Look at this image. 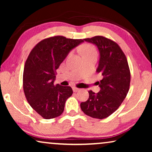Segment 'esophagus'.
Returning <instances> with one entry per match:
<instances>
[{
	"instance_id": "1",
	"label": "esophagus",
	"mask_w": 152,
	"mask_h": 152,
	"mask_svg": "<svg viewBox=\"0 0 152 152\" xmlns=\"http://www.w3.org/2000/svg\"><path fill=\"white\" fill-rule=\"evenodd\" d=\"M72 90H73L74 92L76 93V92H78V91H80V88H77V87H73V88H72Z\"/></svg>"
}]
</instances>
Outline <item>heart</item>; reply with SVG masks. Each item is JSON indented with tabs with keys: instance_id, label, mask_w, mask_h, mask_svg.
<instances>
[{
	"instance_id": "1",
	"label": "heart",
	"mask_w": 152,
	"mask_h": 152,
	"mask_svg": "<svg viewBox=\"0 0 152 152\" xmlns=\"http://www.w3.org/2000/svg\"><path fill=\"white\" fill-rule=\"evenodd\" d=\"M82 55H84V54L96 53V50H95V48L93 46V45L88 44V45H85L82 47Z\"/></svg>"
}]
</instances>
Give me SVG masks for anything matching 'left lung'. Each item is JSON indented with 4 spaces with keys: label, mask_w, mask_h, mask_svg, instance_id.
I'll list each match as a JSON object with an SVG mask.
<instances>
[{
    "label": "left lung",
    "mask_w": 152,
    "mask_h": 152,
    "mask_svg": "<svg viewBox=\"0 0 152 152\" xmlns=\"http://www.w3.org/2000/svg\"><path fill=\"white\" fill-rule=\"evenodd\" d=\"M96 45L100 54L97 72L102 75L95 93L88 91V100L80 104L86 115L97 119L109 117L117 110L129 90L131 73L127 59L117 43L102 36L84 39Z\"/></svg>",
    "instance_id": "1"
}]
</instances>
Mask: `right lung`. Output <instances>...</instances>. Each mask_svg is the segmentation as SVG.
I'll use <instances>...</instances> for the list:
<instances>
[{
	"mask_svg": "<svg viewBox=\"0 0 152 152\" xmlns=\"http://www.w3.org/2000/svg\"><path fill=\"white\" fill-rule=\"evenodd\" d=\"M83 39L55 36L39 42L29 54L25 64L23 86L31 107L44 119L61 115L66 99L72 95L70 86L54 84L57 69Z\"/></svg>",
	"mask_w": 152,
	"mask_h": 152,
	"instance_id": "right-lung-1",
	"label": "right lung"
}]
</instances>
